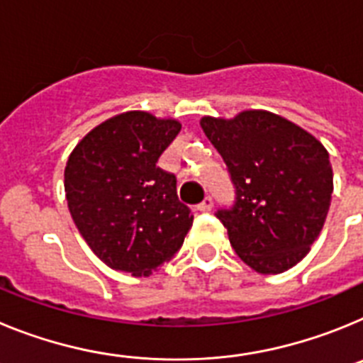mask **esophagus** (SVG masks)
Masks as SVG:
<instances>
[{"instance_id": "1", "label": "esophagus", "mask_w": 363, "mask_h": 363, "mask_svg": "<svg viewBox=\"0 0 363 363\" xmlns=\"http://www.w3.org/2000/svg\"><path fill=\"white\" fill-rule=\"evenodd\" d=\"M211 209H213V198L209 196L205 198V200L198 205V211H201V213H209Z\"/></svg>"}]
</instances>
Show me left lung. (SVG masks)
<instances>
[{"mask_svg": "<svg viewBox=\"0 0 363 363\" xmlns=\"http://www.w3.org/2000/svg\"><path fill=\"white\" fill-rule=\"evenodd\" d=\"M200 127L227 163L233 209L216 213L236 255L259 274H280L306 258L325 223L333 167L325 147L300 125L269 111Z\"/></svg>", "mask_w": 363, "mask_h": 363, "instance_id": "1", "label": "left lung"}]
</instances>
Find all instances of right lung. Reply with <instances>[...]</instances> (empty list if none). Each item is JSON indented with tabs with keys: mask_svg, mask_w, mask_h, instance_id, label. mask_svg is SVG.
<instances>
[{
	"mask_svg": "<svg viewBox=\"0 0 363 363\" xmlns=\"http://www.w3.org/2000/svg\"><path fill=\"white\" fill-rule=\"evenodd\" d=\"M179 130L174 118L121 112L85 134L67 160L70 216L111 269L149 277L179 251L192 227L174 174L156 167Z\"/></svg>",
	"mask_w": 363,
	"mask_h": 363,
	"instance_id": "add662e5",
	"label": "right lung"
}]
</instances>
